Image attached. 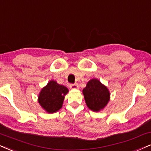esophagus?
<instances>
[{
    "label": "esophagus",
    "mask_w": 151,
    "mask_h": 151,
    "mask_svg": "<svg viewBox=\"0 0 151 151\" xmlns=\"http://www.w3.org/2000/svg\"><path fill=\"white\" fill-rule=\"evenodd\" d=\"M69 87L70 89H72V90H75V89L78 88V85L77 84H70Z\"/></svg>",
    "instance_id": "obj_1"
}]
</instances>
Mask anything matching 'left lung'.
<instances>
[{"instance_id": "8db88e82", "label": "left lung", "mask_w": 151, "mask_h": 151, "mask_svg": "<svg viewBox=\"0 0 151 151\" xmlns=\"http://www.w3.org/2000/svg\"><path fill=\"white\" fill-rule=\"evenodd\" d=\"M83 92L87 106L93 111L103 109L109 101V90L97 79L94 78L89 81Z\"/></svg>"}]
</instances>
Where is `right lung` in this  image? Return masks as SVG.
<instances>
[{"instance_id": "obj_1", "label": "right lung", "mask_w": 151, "mask_h": 151, "mask_svg": "<svg viewBox=\"0 0 151 151\" xmlns=\"http://www.w3.org/2000/svg\"><path fill=\"white\" fill-rule=\"evenodd\" d=\"M68 92V90L64 85L51 81L42 89L38 96V102L47 112L55 113L62 106L64 96Z\"/></svg>"}]
</instances>
